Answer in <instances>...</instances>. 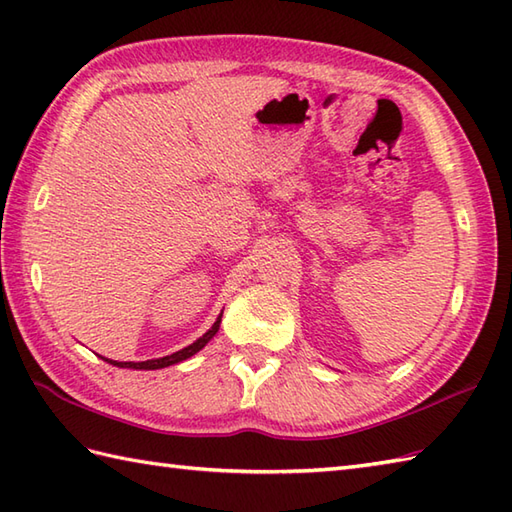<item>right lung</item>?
<instances>
[{
	"mask_svg": "<svg viewBox=\"0 0 512 512\" xmlns=\"http://www.w3.org/2000/svg\"><path fill=\"white\" fill-rule=\"evenodd\" d=\"M220 323H222V314H220V317H217V321L211 325V330L206 332V334H202L198 341L187 345V347H182L180 352H173V354H169V356L151 358V361H143V363H118V361H110V358H105V361L116 365V367H129V369H162V367L176 365V363H180V361H187V358H191L193 354H198V352L202 350V347H204L206 343H209V341L213 339V336L217 334V330H220Z\"/></svg>",
	"mask_w": 512,
	"mask_h": 512,
	"instance_id": "add662e5",
	"label": "right lung"
}]
</instances>
